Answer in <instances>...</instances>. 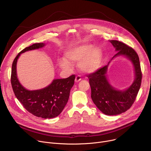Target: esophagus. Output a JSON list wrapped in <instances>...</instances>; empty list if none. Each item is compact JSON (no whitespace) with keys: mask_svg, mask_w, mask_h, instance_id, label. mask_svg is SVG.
<instances>
[{"mask_svg":"<svg viewBox=\"0 0 151 151\" xmlns=\"http://www.w3.org/2000/svg\"><path fill=\"white\" fill-rule=\"evenodd\" d=\"M81 80V77L80 75H78L75 78V82H79Z\"/></svg>","mask_w":151,"mask_h":151,"instance_id":"obj_1","label":"esophagus"}]
</instances>
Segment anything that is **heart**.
<instances>
[{
    "label": "heart",
    "instance_id": "1",
    "mask_svg": "<svg viewBox=\"0 0 151 151\" xmlns=\"http://www.w3.org/2000/svg\"><path fill=\"white\" fill-rule=\"evenodd\" d=\"M66 59H61L58 61L59 66L64 70L71 68L70 63L79 61V68L83 72L91 73L95 72L101 66L103 53L97 48H93L90 45H83L68 50L65 54Z\"/></svg>",
    "mask_w": 151,
    "mask_h": 151
}]
</instances>
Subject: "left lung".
<instances>
[{"instance_id":"8db88e82","label":"left lung","mask_w":151,"mask_h":151,"mask_svg":"<svg viewBox=\"0 0 151 151\" xmlns=\"http://www.w3.org/2000/svg\"><path fill=\"white\" fill-rule=\"evenodd\" d=\"M117 53L113 58L125 55L134 65L135 79L124 91L115 90L109 84L106 73L108 64L87 75L91 90V99L98 109L107 115H116L125 112L132 107L139 91L142 73L139 56L133 48L116 40H109Z\"/></svg>"}]
</instances>
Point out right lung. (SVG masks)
Here are the masks:
<instances>
[{"label":"right lung","mask_w":151,"mask_h":151,"mask_svg":"<svg viewBox=\"0 0 151 151\" xmlns=\"http://www.w3.org/2000/svg\"><path fill=\"white\" fill-rule=\"evenodd\" d=\"M44 45V43H36L18 54L12 63L11 82L15 96L29 112L39 118H52L59 115L66 105L70 90L74 85L75 75L54 79L44 88L29 91L20 84L16 72L17 61L21 53Z\"/></svg>","instance_id":"1"}]
</instances>
